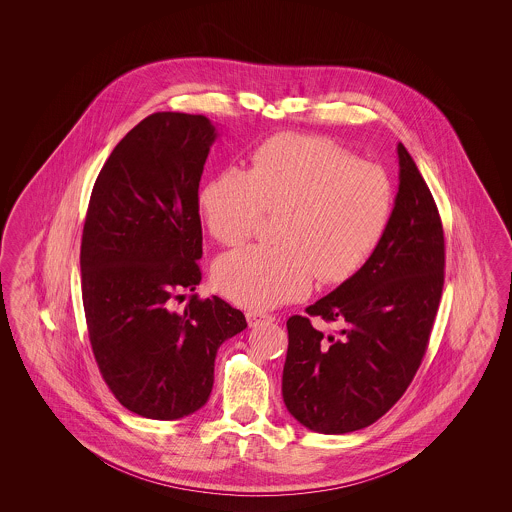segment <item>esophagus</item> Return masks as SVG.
Wrapping results in <instances>:
<instances>
[{"label": "esophagus", "instance_id": "obj_1", "mask_svg": "<svg viewBox=\"0 0 512 512\" xmlns=\"http://www.w3.org/2000/svg\"><path fill=\"white\" fill-rule=\"evenodd\" d=\"M247 318V324L253 328V326H259L261 322H272L274 317H270V315H265V313H257V311H251V313H247L245 315Z\"/></svg>", "mask_w": 512, "mask_h": 512}]
</instances>
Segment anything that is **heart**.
<instances>
[{
  "instance_id": "heart-1",
  "label": "heart",
  "mask_w": 512,
  "mask_h": 512,
  "mask_svg": "<svg viewBox=\"0 0 512 512\" xmlns=\"http://www.w3.org/2000/svg\"><path fill=\"white\" fill-rule=\"evenodd\" d=\"M199 211L215 240L240 245L265 213L278 215L276 245L222 255L213 282L247 309L303 297L317 276L340 284L365 267L393 213L388 172L317 136L280 134L251 155L249 171L226 167L199 190Z\"/></svg>"
}]
</instances>
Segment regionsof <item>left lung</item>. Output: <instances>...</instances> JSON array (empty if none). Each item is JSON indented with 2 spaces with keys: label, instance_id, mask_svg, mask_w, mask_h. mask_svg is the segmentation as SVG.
Here are the masks:
<instances>
[{
  "label": "left lung",
  "instance_id": "left-lung-1",
  "mask_svg": "<svg viewBox=\"0 0 512 512\" xmlns=\"http://www.w3.org/2000/svg\"><path fill=\"white\" fill-rule=\"evenodd\" d=\"M399 192L390 226L365 267L288 320L282 395L318 434H347L390 411L424 359L443 290L438 207L413 157L397 144ZM340 321L324 339L310 317Z\"/></svg>",
  "mask_w": 512,
  "mask_h": 512
}]
</instances>
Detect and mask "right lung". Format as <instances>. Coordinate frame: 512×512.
I'll use <instances>...</instances> for the list:
<instances>
[{"mask_svg": "<svg viewBox=\"0 0 512 512\" xmlns=\"http://www.w3.org/2000/svg\"><path fill=\"white\" fill-rule=\"evenodd\" d=\"M217 130L203 115L153 113L99 171L80 245L82 301L99 372L122 407L153 420L201 409L222 341L245 330L201 282L199 180Z\"/></svg>", "mask_w": 512, "mask_h": 512, "instance_id": "obj_1", "label": "right lung"}]
</instances>
